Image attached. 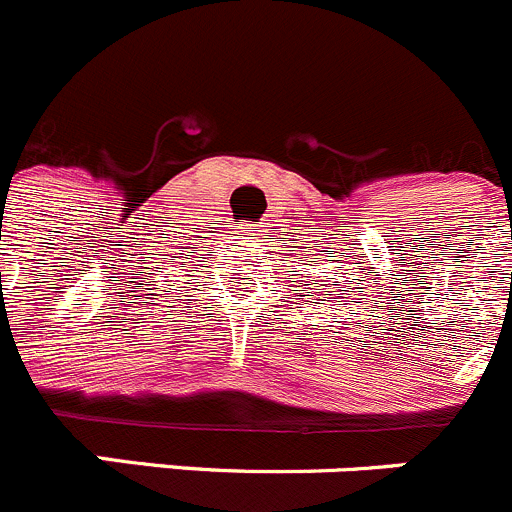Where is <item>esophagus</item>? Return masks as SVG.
I'll list each match as a JSON object with an SVG mask.
<instances>
[{"instance_id":"obj_1","label":"esophagus","mask_w":512,"mask_h":512,"mask_svg":"<svg viewBox=\"0 0 512 512\" xmlns=\"http://www.w3.org/2000/svg\"><path fill=\"white\" fill-rule=\"evenodd\" d=\"M257 232H260V229H257L255 224H240V234H242V237H245L247 242H255Z\"/></svg>"}]
</instances>
